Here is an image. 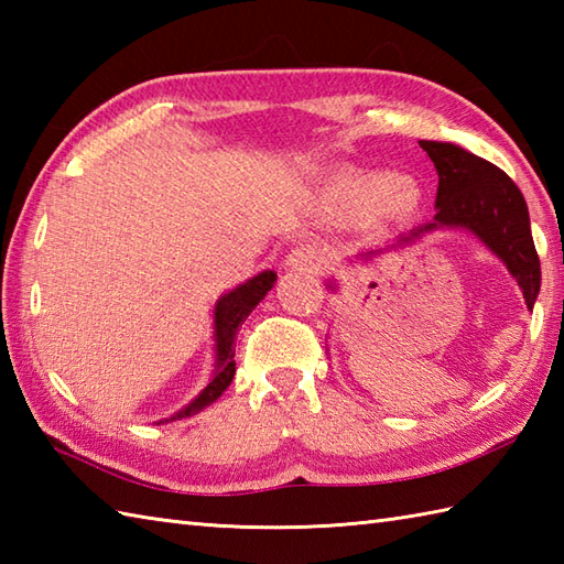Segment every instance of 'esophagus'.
<instances>
[{"label":"esophagus","instance_id":"1","mask_svg":"<svg viewBox=\"0 0 564 564\" xmlns=\"http://www.w3.org/2000/svg\"><path fill=\"white\" fill-rule=\"evenodd\" d=\"M289 263H291L293 269L319 271V269L325 267V263H327V251L322 249L319 245H313V242H307V245H297V247L291 251Z\"/></svg>","mask_w":564,"mask_h":564}]
</instances>
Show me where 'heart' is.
Here are the masks:
<instances>
[{
    "mask_svg": "<svg viewBox=\"0 0 564 564\" xmlns=\"http://www.w3.org/2000/svg\"><path fill=\"white\" fill-rule=\"evenodd\" d=\"M422 191L412 178L380 172H351L327 188V210L337 220H392L416 210Z\"/></svg>",
    "mask_w": 564,
    "mask_h": 564,
    "instance_id": "1",
    "label": "heart"
}]
</instances>
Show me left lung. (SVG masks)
Returning a JSON list of instances; mask_svg holds the SVG:
<instances>
[{
	"mask_svg": "<svg viewBox=\"0 0 564 564\" xmlns=\"http://www.w3.org/2000/svg\"><path fill=\"white\" fill-rule=\"evenodd\" d=\"M419 145L436 166L438 213L434 223L419 227L412 237L436 227H465L507 263L521 285L525 305L533 310L541 291V259L533 245L529 208L519 186L492 162L451 142L422 140Z\"/></svg>",
	"mask_w": 564,
	"mask_h": 564,
	"instance_id": "obj_1",
	"label": "left lung"
}]
</instances>
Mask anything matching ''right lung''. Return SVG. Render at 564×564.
Returning a JSON list of instances; mask_svg holds the SVG:
<instances>
[{
	"instance_id": "obj_1",
	"label": "right lung",
	"mask_w": 564,
	"mask_h": 564,
	"mask_svg": "<svg viewBox=\"0 0 564 564\" xmlns=\"http://www.w3.org/2000/svg\"><path fill=\"white\" fill-rule=\"evenodd\" d=\"M275 281L273 271H263L254 279L247 281L235 289L232 293L223 295L218 305H215V346H218V368H215V376L208 382V388L203 390L198 398L191 402L186 410L178 412L172 419H182L200 412L203 406H208L215 402L225 392V388L230 386L235 378V341L237 334L242 329L245 319L249 317L251 310H254L261 297L271 291V285Z\"/></svg>"
}]
</instances>
